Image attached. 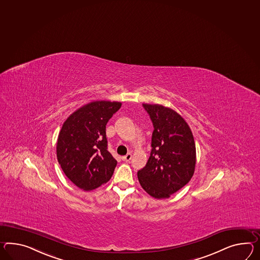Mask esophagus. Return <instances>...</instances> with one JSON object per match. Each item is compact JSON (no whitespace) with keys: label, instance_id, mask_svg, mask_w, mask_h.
<instances>
[{"label":"esophagus","instance_id":"obj_1","mask_svg":"<svg viewBox=\"0 0 260 260\" xmlns=\"http://www.w3.org/2000/svg\"><path fill=\"white\" fill-rule=\"evenodd\" d=\"M132 158H133V155H132V153H127V155L126 156H123L122 157V159L124 160V161H129L131 159H132Z\"/></svg>","mask_w":260,"mask_h":260}]
</instances>
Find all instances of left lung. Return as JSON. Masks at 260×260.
Here are the masks:
<instances>
[{"instance_id": "left-lung-1", "label": "left lung", "mask_w": 260, "mask_h": 260, "mask_svg": "<svg viewBox=\"0 0 260 260\" xmlns=\"http://www.w3.org/2000/svg\"><path fill=\"white\" fill-rule=\"evenodd\" d=\"M154 131L151 153L146 166L137 173L142 188L157 199L180 190L193 176L196 144L189 125L180 114L159 104L144 103Z\"/></svg>"}]
</instances>
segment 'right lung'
<instances>
[{
  "label": "right lung",
  "instance_id": "1",
  "mask_svg": "<svg viewBox=\"0 0 260 260\" xmlns=\"http://www.w3.org/2000/svg\"><path fill=\"white\" fill-rule=\"evenodd\" d=\"M121 105L117 102H90L63 122L56 146L58 162L80 189L94 190L114 174L117 161L108 151L106 125Z\"/></svg>",
  "mask_w": 260,
  "mask_h": 260
}]
</instances>
